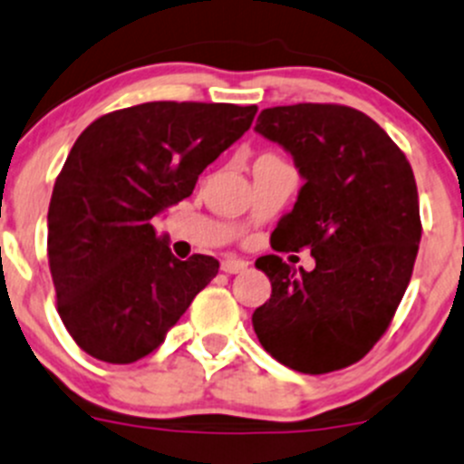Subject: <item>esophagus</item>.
<instances>
[{"instance_id": "obj_1", "label": "esophagus", "mask_w": 464, "mask_h": 464, "mask_svg": "<svg viewBox=\"0 0 464 464\" xmlns=\"http://www.w3.org/2000/svg\"><path fill=\"white\" fill-rule=\"evenodd\" d=\"M246 267H249V263L242 258H236V256H228V258L222 260V269L227 274H240V272H245Z\"/></svg>"}]
</instances>
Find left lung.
Here are the masks:
<instances>
[{"mask_svg":"<svg viewBox=\"0 0 464 464\" xmlns=\"http://www.w3.org/2000/svg\"><path fill=\"white\" fill-rule=\"evenodd\" d=\"M304 179L272 233L276 251L310 249L313 272L269 254L256 260L272 296L254 310L269 356L304 374L361 361L392 322L421 240L415 177L365 112L337 103L265 108L254 127Z\"/></svg>","mask_w":464,"mask_h":464,"instance_id":"left-lung-1","label":"left lung"}]
</instances>
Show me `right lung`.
<instances>
[{
	"instance_id": "1",
	"label": "right lung",
	"mask_w": 464,
	"mask_h": 464,
	"mask_svg": "<svg viewBox=\"0 0 464 464\" xmlns=\"http://www.w3.org/2000/svg\"><path fill=\"white\" fill-rule=\"evenodd\" d=\"M256 111L150 102L108 112L76 138L53 183L47 254L58 314L85 353L140 361L215 278L213 256L179 260L151 219L192 195Z\"/></svg>"
}]
</instances>
